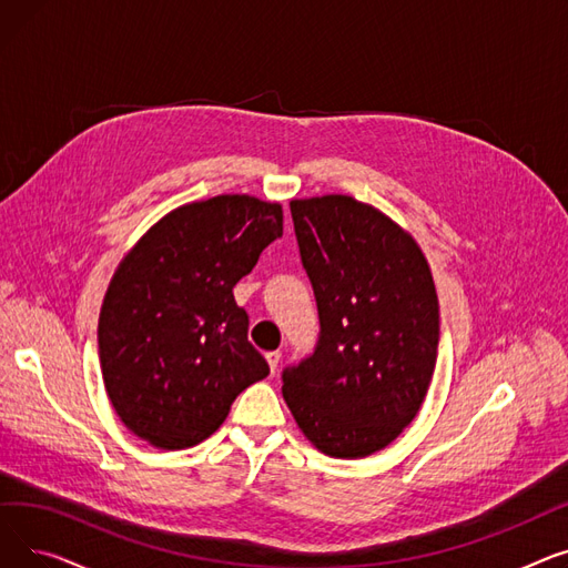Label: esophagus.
Masks as SVG:
<instances>
[{
	"label": "esophagus",
	"mask_w": 568,
	"mask_h": 568,
	"mask_svg": "<svg viewBox=\"0 0 568 568\" xmlns=\"http://www.w3.org/2000/svg\"><path fill=\"white\" fill-rule=\"evenodd\" d=\"M266 364H268V368H272V373H276V368L281 364V352L278 349L266 352Z\"/></svg>",
	"instance_id": "obj_1"
}]
</instances>
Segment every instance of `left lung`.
<instances>
[{
    "mask_svg": "<svg viewBox=\"0 0 568 568\" xmlns=\"http://www.w3.org/2000/svg\"><path fill=\"white\" fill-rule=\"evenodd\" d=\"M320 341L283 373L296 426L332 458H366L419 414L435 373L439 302L414 236L352 195L292 200Z\"/></svg>",
    "mask_w": 568,
    "mask_h": 568,
    "instance_id": "left-lung-1",
    "label": "left lung"
}]
</instances>
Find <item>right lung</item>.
I'll return each mask as SVG.
<instances>
[{
	"label": "right lung",
	"mask_w": 568,
	"mask_h": 568,
	"mask_svg": "<svg viewBox=\"0 0 568 568\" xmlns=\"http://www.w3.org/2000/svg\"><path fill=\"white\" fill-rule=\"evenodd\" d=\"M283 234V206L216 195L172 209L122 257L99 315L108 398L156 449L200 444L268 375L232 287Z\"/></svg>",
	"instance_id": "1"
}]
</instances>
